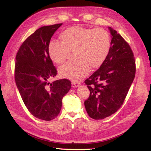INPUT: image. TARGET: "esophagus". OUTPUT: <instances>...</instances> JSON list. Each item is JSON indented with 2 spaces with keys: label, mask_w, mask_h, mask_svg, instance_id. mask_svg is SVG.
Segmentation results:
<instances>
[{
  "label": "esophagus",
  "mask_w": 151,
  "mask_h": 151,
  "mask_svg": "<svg viewBox=\"0 0 151 151\" xmlns=\"http://www.w3.org/2000/svg\"><path fill=\"white\" fill-rule=\"evenodd\" d=\"M72 87H73V88L78 87H79V84L78 83L72 82Z\"/></svg>",
  "instance_id": "34e87169"
}]
</instances>
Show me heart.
Returning <instances> with one entry per match:
<instances>
[{"instance_id":"heart-1","label":"heart","mask_w":151,"mask_h":151,"mask_svg":"<svg viewBox=\"0 0 151 151\" xmlns=\"http://www.w3.org/2000/svg\"><path fill=\"white\" fill-rule=\"evenodd\" d=\"M61 42L51 41L48 53L55 64L63 63L70 52L76 59L61 66L59 73L64 78L78 82L87 76L91 68L103 64L111 49V38L106 30L73 26L61 32Z\"/></svg>"}]
</instances>
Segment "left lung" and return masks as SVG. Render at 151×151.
I'll return each instance as SVG.
<instances>
[{"instance_id":"1","label":"left lung","mask_w":151,"mask_h":151,"mask_svg":"<svg viewBox=\"0 0 151 151\" xmlns=\"http://www.w3.org/2000/svg\"><path fill=\"white\" fill-rule=\"evenodd\" d=\"M109 53L99 69L85 81L90 96L84 102L88 116L103 119L117 111L124 103L136 74V61L130 46L109 27Z\"/></svg>"}]
</instances>
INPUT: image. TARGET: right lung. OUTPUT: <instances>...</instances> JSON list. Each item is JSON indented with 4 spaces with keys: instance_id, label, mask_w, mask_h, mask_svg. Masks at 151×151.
Listing matches in <instances>:
<instances>
[{
    "instance_id": "add662e5",
    "label": "right lung",
    "mask_w": 151,
    "mask_h": 151,
    "mask_svg": "<svg viewBox=\"0 0 151 151\" xmlns=\"http://www.w3.org/2000/svg\"><path fill=\"white\" fill-rule=\"evenodd\" d=\"M62 24L37 29L23 42L15 57V81L24 105L33 116L47 121L59 114L63 98L72 87L67 79L49 82L57 71L49 56L48 45Z\"/></svg>"
}]
</instances>
